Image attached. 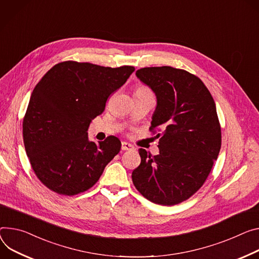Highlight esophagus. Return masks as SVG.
<instances>
[{"instance_id": "1", "label": "esophagus", "mask_w": 259, "mask_h": 259, "mask_svg": "<svg viewBox=\"0 0 259 259\" xmlns=\"http://www.w3.org/2000/svg\"><path fill=\"white\" fill-rule=\"evenodd\" d=\"M133 149H134V147L131 144H128V143H125V142L122 143V150L123 151H129V150H133Z\"/></svg>"}]
</instances>
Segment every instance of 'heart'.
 <instances>
[{
	"label": "heart",
	"instance_id": "1",
	"mask_svg": "<svg viewBox=\"0 0 259 259\" xmlns=\"http://www.w3.org/2000/svg\"><path fill=\"white\" fill-rule=\"evenodd\" d=\"M135 94H152V92L145 85H137L135 89Z\"/></svg>",
	"mask_w": 259,
	"mask_h": 259
}]
</instances>
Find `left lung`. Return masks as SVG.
<instances>
[{"label":"left lung","instance_id":"left-lung-1","mask_svg":"<svg viewBox=\"0 0 259 259\" xmlns=\"http://www.w3.org/2000/svg\"><path fill=\"white\" fill-rule=\"evenodd\" d=\"M136 76L157 96L150 131H158L159 154L139 149L142 162L132 181L148 200L175 205L200 189L218 158L221 126L215 101L201 79L183 69L146 67Z\"/></svg>","mask_w":259,"mask_h":259}]
</instances>
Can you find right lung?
<instances>
[{
    "label": "right lung",
    "mask_w": 259,
    "mask_h": 259,
    "mask_svg": "<svg viewBox=\"0 0 259 259\" xmlns=\"http://www.w3.org/2000/svg\"><path fill=\"white\" fill-rule=\"evenodd\" d=\"M134 70L65 61L37 83L23 116L22 136L36 177L50 190L68 196L89 190L119 154V138L89 142L88 128Z\"/></svg>",
    "instance_id": "1"
}]
</instances>
